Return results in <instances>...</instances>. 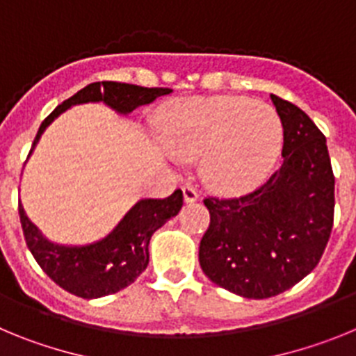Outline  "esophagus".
Returning a JSON list of instances; mask_svg holds the SVG:
<instances>
[{
	"label": "esophagus",
	"mask_w": 356,
	"mask_h": 356,
	"mask_svg": "<svg viewBox=\"0 0 356 356\" xmlns=\"http://www.w3.org/2000/svg\"><path fill=\"white\" fill-rule=\"evenodd\" d=\"M181 191H184V200L187 201V203H194V201H197V197H200L196 187H193V185H184Z\"/></svg>",
	"instance_id": "esophagus-1"
}]
</instances>
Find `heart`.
I'll return each mask as SVG.
<instances>
[{"label":"heart","mask_w":356,"mask_h":356,"mask_svg":"<svg viewBox=\"0 0 356 356\" xmlns=\"http://www.w3.org/2000/svg\"><path fill=\"white\" fill-rule=\"evenodd\" d=\"M163 135L184 159L203 156L207 180L228 193L259 185L284 144L276 110L238 96L191 97L176 103L163 121Z\"/></svg>","instance_id":"heart-1"}]
</instances>
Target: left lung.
Instances as JSON below:
<instances>
[{
    "label": "left lung",
    "mask_w": 356,
    "mask_h": 356,
    "mask_svg": "<svg viewBox=\"0 0 356 356\" xmlns=\"http://www.w3.org/2000/svg\"><path fill=\"white\" fill-rule=\"evenodd\" d=\"M284 127V163L237 197L207 196L210 225L200 266L213 284L264 300L294 287L319 264L333 226L335 176L326 137L303 110L271 94Z\"/></svg>",
    "instance_id": "1"
}]
</instances>
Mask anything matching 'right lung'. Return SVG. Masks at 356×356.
Returning a JSON list of instances; mask_svg holds the SVG:
<instances>
[{
  "mask_svg": "<svg viewBox=\"0 0 356 356\" xmlns=\"http://www.w3.org/2000/svg\"><path fill=\"white\" fill-rule=\"evenodd\" d=\"M169 92L171 89L162 87L147 89L119 81H94L60 103L44 119L31 149L49 122L71 105L103 102L121 114H128L137 106L147 105L159 96H165ZM181 205L184 194L180 188H176L171 196L163 200H140L122 217V221L115 226L112 234L87 246H60L44 238L37 226L26 217L21 203L19 217L28 250L40 269L64 291L83 300H92L114 294L134 284L149 262L147 246L151 235L180 212Z\"/></svg>",
  "mask_w": 356,
  "mask_h": 356,
  "instance_id": "obj_1",
  "label": "right lung"
}]
</instances>
